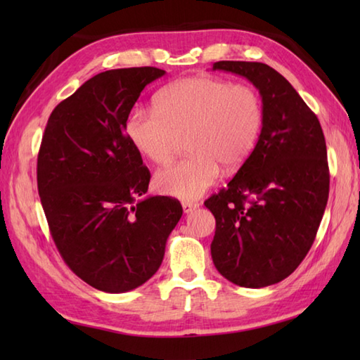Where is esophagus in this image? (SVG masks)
<instances>
[{
    "instance_id": "obj_1",
    "label": "esophagus",
    "mask_w": 360,
    "mask_h": 360,
    "mask_svg": "<svg viewBox=\"0 0 360 360\" xmlns=\"http://www.w3.org/2000/svg\"><path fill=\"white\" fill-rule=\"evenodd\" d=\"M198 207H200V202H193V201H184V202H182V209H184V213L193 212Z\"/></svg>"
}]
</instances>
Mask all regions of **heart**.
I'll use <instances>...</instances> for the list:
<instances>
[{"label": "heart", "instance_id": "heart-1", "mask_svg": "<svg viewBox=\"0 0 360 360\" xmlns=\"http://www.w3.org/2000/svg\"><path fill=\"white\" fill-rule=\"evenodd\" d=\"M263 124L257 91L212 75L176 80L159 91L156 110L133 108L125 131L133 147L155 164H167L187 136L184 160L159 170L158 192L195 200L219 178L221 165L233 170L254 150Z\"/></svg>", "mask_w": 360, "mask_h": 360}]
</instances>
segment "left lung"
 I'll use <instances>...</instances> for the list:
<instances>
[{
    "label": "left lung",
    "instance_id": "8db88e82",
    "mask_svg": "<svg viewBox=\"0 0 360 360\" xmlns=\"http://www.w3.org/2000/svg\"><path fill=\"white\" fill-rule=\"evenodd\" d=\"M217 70L258 89L263 127L233 179L204 202L217 221L212 259L233 285L264 288L289 277L314 243L330 193L325 136L316 114L274 68L217 62Z\"/></svg>",
    "mask_w": 360,
    "mask_h": 360
}]
</instances>
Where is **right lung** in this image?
<instances>
[{
    "label": "right lung",
    "mask_w": 360,
    "mask_h": 360,
    "mask_svg": "<svg viewBox=\"0 0 360 360\" xmlns=\"http://www.w3.org/2000/svg\"><path fill=\"white\" fill-rule=\"evenodd\" d=\"M164 74H97L56 106L43 134L37 182L52 238L71 271L103 292L150 280L182 217L173 198L143 196L150 172L125 134L142 89Z\"/></svg>",
    "instance_id": "add662e5"
}]
</instances>
